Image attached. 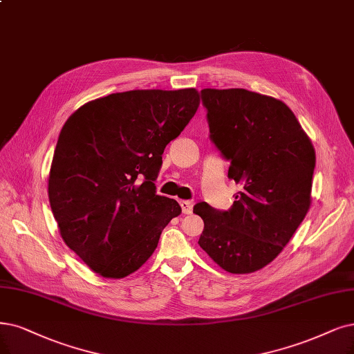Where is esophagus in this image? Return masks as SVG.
<instances>
[{"label": "esophagus", "instance_id": "esophagus-1", "mask_svg": "<svg viewBox=\"0 0 354 354\" xmlns=\"http://www.w3.org/2000/svg\"><path fill=\"white\" fill-rule=\"evenodd\" d=\"M179 204H180V208H182V213H184V214H191L192 213V203L191 201L180 200Z\"/></svg>", "mask_w": 354, "mask_h": 354}]
</instances>
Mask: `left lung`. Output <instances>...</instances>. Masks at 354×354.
<instances>
[{
  "label": "left lung",
  "instance_id": "1",
  "mask_svg": "<svg viewBox=\"0 0 354 354\" xmlns=\"http://www.w3.org/2000/svg\"><path fill=\"white\" fill-rule=\"evenodd\" d=\"M210 138L241 185L227 212L194 205L200 246L232 274L264 268L289 243L310 207L315 150L286 103L245 88H204Z\"/></svg>",
  "mask_w": 354,
  "mask_h": 354
}]
</instances>
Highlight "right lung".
Wrapping results in <instances>:
<instances>
[{
	"label": "right lung",
	"mask_w": 354,
	"mask_h": 354,
	"mask_svg": "<svg viewBox=\"0 0 354 354\" xmlns=\"http://www.w3.org/2000/svg\"><path fill=\"white\" fill-rule=\"evenodd\" d=\"M198 106L195 88L129 90L83 104L64 124L49 203L64 242L102 277L137 271L180 214L154 180L165 147Z\"/></svg>",
	"instance_id": "1"
}]
</instances>
